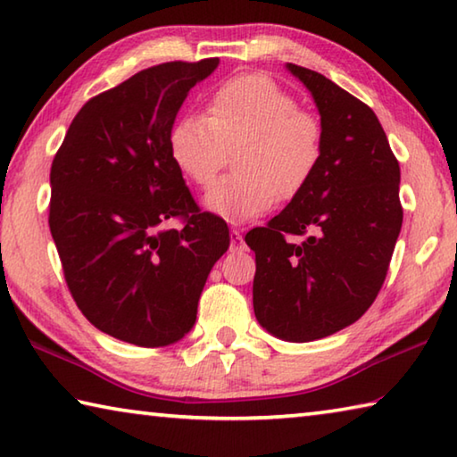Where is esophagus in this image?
<instances>
[{"label":"esophagus","instance_id":"esophagus-1","mask_svg":"<svg viewBox=\"0 0 457 457\" xmlns=\"http://www.w3.org/2000/svg\"><path fill=\"white\" fill-rule=\"evenodd\" d=\"M229 237H231V245H229L231 252H244L245 250L244 237H242V234H239V229H231Z\"/></svg>","mask_w":457,"mask_h":457}]
</instances>
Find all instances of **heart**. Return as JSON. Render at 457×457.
<instances>
[{"mask_svg": "<svg viewBox=\"0 0 457 457\" xmlns=\"http://www.w3.org/2000/svg\"><path fill=\"white\" fill-rule=\"evenodd\" d=\"M319 117L264 74H242L212 92L207 114H183L169 130V153L179 171L210 187L234 153V173L205 195V207L229 223L266 213L280 197L306 187L320 163Z\"/></svg>", "mask_w": 457, "mask_h": 457, "instance_id": "b5f03b06", "label": "heart"}]
</instances>
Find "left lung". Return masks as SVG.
I'll use <instances>...</instances> for the list:
<instances>
[{
	"label": "left lung",
	"mask_w": 457,
	"mask_h": 457,
	"mask_svg": "<svg viewBox=\"0 0 457 457\" xmlns=\"http://www.w3.org/2000/svg\"><path fill=\"white\" fill-rule=\"evenodd\" d=\"M319 108L320 163L284 210L245 234L256 252L253 312L270 335L311 343L357 322L375 303L403 210L399 163L370 108L308 68L286 64ZM290 235H304L300 243Z\"/></svg>",
	"instance_id": "left-lung-1"
}]
</instances>
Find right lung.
<instances>
[{"mask_svg": "<svg viewBox=\"0 0 457 457\" xmlns=\"http://www.w3.org/2000/svg\"><path fill=\"white\" fill-rule=\"evenodd\" d=\"M220 58L167 62L90 98L50 171V231L72 298L98 330L167 346L197 319L212 268L229 247L218 215L199 212L169 153V130ZM183 217L181 230H165Z\"/></svg>", "mask_w": 457, "mask_h": 457, "instance_id": "1", "label": "right lung"}]
</instances>
